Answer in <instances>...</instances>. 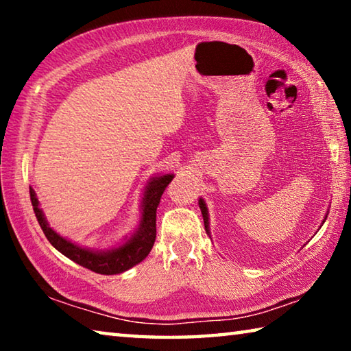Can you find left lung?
I'll list each match as a JSON object with an SVG mask.
<instances>
[{"label":"left lung","mask_w":351,"mask_h":351,"mask_svg":"<svg viewBox=\"0 0 351 351\" xmlns=\"http://www.w3.org/2000/svg\"><path fill=\"white\" fill-rule=\"evenodd\" d=\"M198 204H199L201 213H203V219H204V229H206L207 235L210 237V223H209V210H207V204H206V201H204L203 198H199V199H198ZM326 215H328V212H326ZM326 215L324 217V221H322V224L325 223ZM322 224H320V228H322Z\"/></svg>","instance_id":"obj_1"}]
</instances>
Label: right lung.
<instances>
[{
  "mask_svg": "<svg viewBox=\"0 0 351 351\" xmlns=\"http://www.w3.org/2000/svg\"><path fill=\"white\" fill-rule=\"evenodd\" d=\"M173 178V173L152 176L145 182L144 192H142L141 219L138 228H136L132 235L123 237L122 241H119L117 245L100 249L82 246L79 243L71 241L66 237L60 235L57 230L52 229L49 223H47L43 209L40 207V201L35 190L29 187V192H31V201L40 228L43 229L46 239L49 240L51 245L58 252H62L64 257L75 261L77 265L83 266V268L97 272V274L114 276L132 269L133 266L141 263L150 254L154 245V239H156V209L165 187L169 186Z\"/></svg>",
  "mask_w": 351,
  "mask_h": 351,
  "instance_id": "obj_1",
  "label": "right lung"
}]
</instances>
